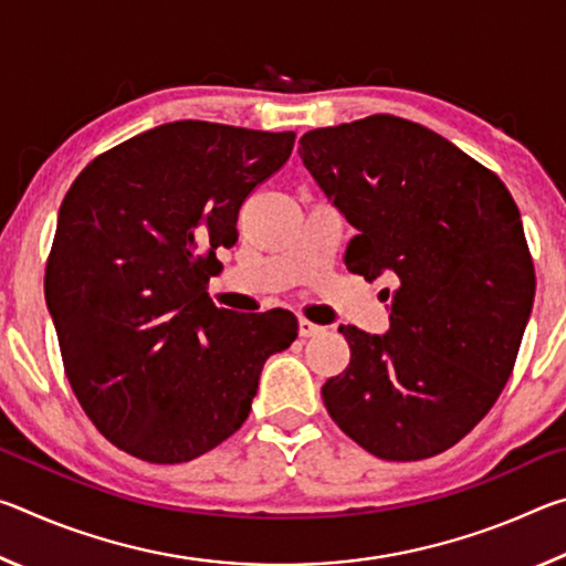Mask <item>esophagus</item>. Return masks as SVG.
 Returning <instances> with one entry per match:
<instances>
[{
    "label": "esophagus",
    "mask_w": 566,
    "mask_h": 566,
    "mask_svg": "<svg viewBox=\"0 0 566 566\" xmlns=\"http://www.w3.org/2000/svg\"><path fill=\"white\" fill-rule=\"evenodd\" d=\"M296 327H300V337H314V334L322 332L319 324H314V322H310L306 317H300V322H296Z\"/></svg>",
    "instance_id": "esophagus-1"
}]
</instances>
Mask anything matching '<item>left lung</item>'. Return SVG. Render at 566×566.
<instances>
[{
  "label": "left lung",
  "mask_w": 566,
  "mask_h": 566,
  "mask_svg": "<svg viewBox=\"0 0 566 566\" xmlns=\"http://www.w3.org/2000/svg\"><path fill=\"white\" fill-rule=\"evenodd\" d=\"M300 157L357 229L347 270L389 274V332L339 327L329 417L387 462L447 452L510 379L534 302L520 209L492 169L417 122L371 114L306 132Z\"/></svg>",
  "instance_id": "obj_1"
}]
</instances>
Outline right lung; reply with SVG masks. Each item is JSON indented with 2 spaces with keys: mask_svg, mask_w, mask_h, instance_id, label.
<instances>
[{
  "mask_svg": "<svg viewBox=\"0 0 566 566\" xmlns=\"http://www.w3.org/2000/svg\"><path fill=\"white\" fill-rule=\"evenodd\" d=\"M294 132L181 119L94 157L72 181L44 294L66 379L104 439L181 464L244 424L264 361L296 339L292 312L209 300L244 199L280 171Z\"/></svg>",
  "mask_w": 566,
  "mask_h": 566,
  "instance_id": "add662e5",
  "label": "right lung"
}]
</instances>
